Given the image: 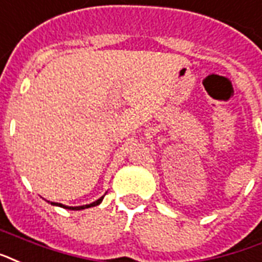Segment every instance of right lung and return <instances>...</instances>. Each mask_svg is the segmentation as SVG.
Masks as SVG:
<instances>
[{"instance_id": "obj_1", "label": "right lung", "mask_w": 262, "mask_h": 262, "mask_svg": "<svg viewBox=\"0 0 262 262\" xmlns=\"http://www.w3.org/2000/svg\"><path fill=\"white\" fill-rule=\"evenodd\" d=\"M103 198H104V195L100 198V199H97L96 202L93 203H89V205H83V206H64V205H61V203H55V202H51V205H56V206H60V207H64V209H69V210H82V209H88V207H93V206H97V205H100L101 203V201H103Z\"/></svg>"}]
</instances>
